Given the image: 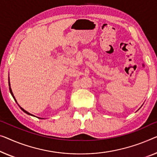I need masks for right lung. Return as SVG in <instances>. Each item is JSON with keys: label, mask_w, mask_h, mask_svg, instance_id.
Listing matches in <instances>:
<instances>
[{"label": "right lung", "mask_w": 157, "mask_h": 157, "mask_svg": "<svg viewBox=\"0 0 157 157\" xmlns=\"http://www.w3.org/2000/svg\"><path fill=\"white\" fill-rule=\"evenodd\" d=\"M8 84H9V90H10V94H11V95H12V96H13V97L14 98V99H15V101L16 102H17V101H16V99H15V97H14V95H13V92H12V90H11V87H10V79H9ZM18 106H20V108L21 109H22V111L25 112V113H26L27 114H28V115H30V116H33V115H32V114H31V113H29V112H27V111H25V110L24 109H22V107H21V106H20V105H19V104H18ZM41 119H42V118H41Z\"/></svg>", "instance_id": "add662e5"}]
</instances>
